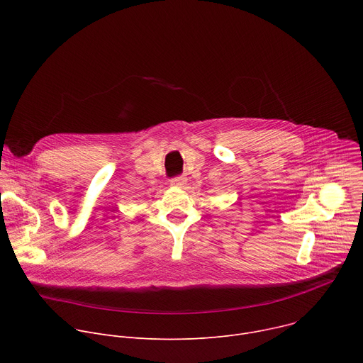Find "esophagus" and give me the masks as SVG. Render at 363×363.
<instances>
[{"label": "esophagus", "instance_id": "1", "mask_svg": "<svg viewBox=\"0 0 363 363\" xmlns=\"http://www.w3.org/2000/svg\"><path fill=\"white\" fill-rule=\"evenodd\" d=\"M169 182H171V185H172V186L182 188V186L186 184V178L181 175V177H175V178H172Z\"/></svg>", "mask_w": 363, "mask_h": 363}]
</instances>
